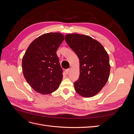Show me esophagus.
<instances>
[{"mask_svg": "<svg viewBox=\"0 0 134 134\" xmlns=\"http://www.w3.org/2000/svg\"><path fill=\"white\" fill-rule=\"evenodd\" d=\"M70 69H66V70L65 72H66V74L67 75H68L69 73V71H70Z\"/></svg>", "mask_w": 134, "mask_h": 134, "instance_id": "obj_1", "label": "esophagus"}]
</instances>
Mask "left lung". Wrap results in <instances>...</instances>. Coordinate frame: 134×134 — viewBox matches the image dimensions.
<instances>
[{"instance_id":"8db88e82","label":"left lung","mask_w":134,"mask_h":134,"mask_svg":"<svg viewBox=\"0 0 134 134\" xmlns=\"http://www.w3.org/2000/svg\"><path fill=\"white\" fill-rule=\"evenodd\" d=\"M65 40L79 60L80 74L74 83L75 91L83 97L96 96L109 76L111 66L107 51L99 42L87 35L69 34Z\"/></svg>"}]
</instances>
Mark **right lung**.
Wrapping results in <instances>:
<instances>
[{"label": "right lung", "mask_w": 134, "mask_h": 134, "mask_svg": "<svg viewBox=\"0 0 134 134\" xmlns=\"http://www.w3.org/2000/svg\"><path fill=\"white\" fill-rule=\"evenodd\" d=\"M64 40L59 32L42 35L32 41L24 55L23 74L34 90L48 94L58 90L63 79V70L56 51Z\"/></svg>", "instance_id": "right-lung-1"}]
</instances>
